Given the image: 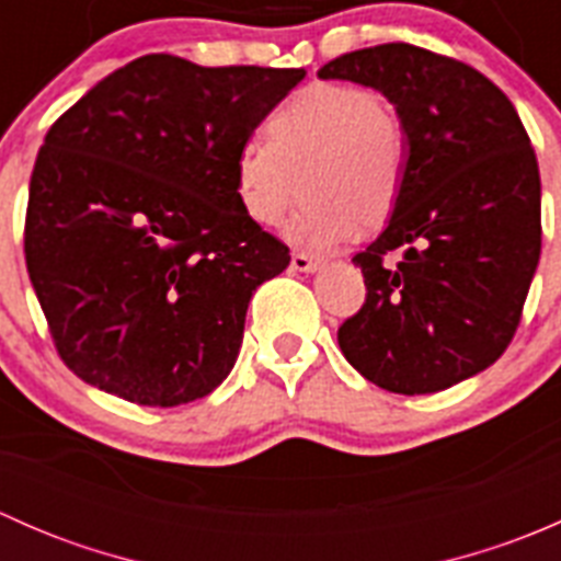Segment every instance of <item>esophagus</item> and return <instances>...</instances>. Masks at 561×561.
Returning a JSON list of instances; mask_svg holds the SVG:
<instances>
[{
  "label": "esophagus",
  "instance_id": "esophagus-1",
  "mask_svg": "<svg viewBox=\"0 0 561 561\" xmlns=\"http://www.w3.org/2000/svg\"><path fill=\"white\" fill-rule=\"evenodd\" d=\"M290 265H293V271H301V274H312V271L320 268V260L312 257V254H307V252H293Z\"/></svg>",
  "mask_w": 561,
  "mask_h": 561
}]
</instances>
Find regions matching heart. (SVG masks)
Masks as SVG:
<instances>
[{
    "instance_id": "b5f03b06",
    "label": "heart",
    "mask_w": 561,
    "mask_h": 561,
    "mask_svg": "<svg viewBox=\"0 0 561 561\" xmlns=\"http://www.w3.org/2000/svg\"><path fill=\"white\" fill-rule=\"evenodd\" d=\"M268 138L236 154V195L260 225H276L298 197L287 236L333 247L388 222L407 179V133L393 107L358 83H312L271 113Z\"/></svg>"
}]
</instances>
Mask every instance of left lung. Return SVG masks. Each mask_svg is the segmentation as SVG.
Wrapping results in <instances>:
<instances>
[{
    "label": "left lung",
    "mask_w": 561,
    "mask_h": 561,
    "mask_svg": "<svg viewBox=\"0 0 561 561\" xmlns=\"http://www.w3.org/2000/svg\"><path fill=\"white\" fill-rule=\"evenodd\" d=\"M322 81L382 92L407 133L388 228L353 257L366 282L344 358L390 393H437L507 350L540 260V171L516 107L483 72L410 43L336 56Z\"/></svg>",
    "instance_id": "1"
}]
</instances>
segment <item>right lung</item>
<instances>
[{
  "label": "right lung",
  "instance_id": "obj_1",
  "mask_svg": "<svg viewBox=\"0 0 561 561\" xmlns=\"http://www.w3.org/2000/svg\"><path fill=\"white\" fill-rule=\"evenodd\" d=\"M307 76L149 54L50 124L30 181L24 254L72 375L144 407L211 393L247 307L290 249L236 195V154Z\"/></svg>",
  "mask_w": 561,
  "mask_h": 561
}]
</instances>
